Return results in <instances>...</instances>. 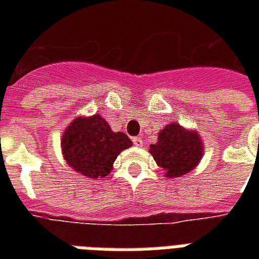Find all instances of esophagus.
Wrapping results in <instances>:
<instances>
[{
	"label": "esophagus",
	"instance_id": "34e87169",
	"mask_svg": "<svg viewBox=\"0 0 259 259\" xmlns=\"http://www.w3.org/2000/svg\"><path fill=\"white\" fill-rule=\"evenodd\" d=\"M133 144L136 146H142V138L141 137H133Z\"/></svg>",
	"mask_w": 259,
	"mask_h": 259
}]
</instances>
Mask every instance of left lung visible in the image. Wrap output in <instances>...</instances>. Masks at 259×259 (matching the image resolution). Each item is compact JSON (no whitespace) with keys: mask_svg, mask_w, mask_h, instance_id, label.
<instances>
[{"mask_svg":"<svg viewBox=\"0 0 259 259\" xmlns=\"http://www.w3.org/2000/svg\"><path fill=\"white\" fill-rule=\"evenodd\" d=\"M157 142L150 145V154L165 177H180L197 166L203 157V141L196 130L184 129L170 122L157 136Z\"/></svg>","mask_w":259,"mask_h":259,"instance_id":"obj_1","label":"left lung"}]
</instances>
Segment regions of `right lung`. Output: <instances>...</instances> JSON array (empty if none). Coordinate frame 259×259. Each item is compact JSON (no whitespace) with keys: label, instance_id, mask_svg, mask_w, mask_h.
I'll use <instances>...</instances> for the list:
<instances>
[{"label":"right lung","instance_id":"right-lung-1","mask_svg":"<svg viewBox=\"0 0 259 259\" xmlns=\"http://www.w3.org/2000/svg\"><path fill=\"white\" fill-rule=\"evenodd\" d=\"M133 142L125 133L113 132L99 114L78 117L64 130L63 157L78 173L90 179L105 177L122 150Z\"/></svg>","mask_w":259,"mask_h":259}]
</instances>
